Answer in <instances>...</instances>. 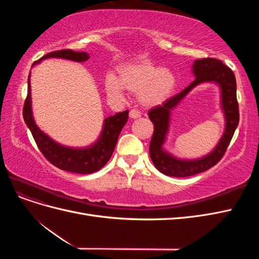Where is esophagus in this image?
Returning <instances> with one entry per match:
<instances>
[{"instance_id": "obj_1", "label": "esophagus", "mask_w": 259, "mask_h": 259, "mask_svg": "<svg viewBox=\"0 0 259 259\" xmlns=\"http://www.w3.org/2000/svg\"><path fill=\"white\" fill-rule=\"evenodd\" d=\"M140 116H142V113L136 110V109H132L130 111V117H132V119H138Z\"/></svg>"}]
</instances>
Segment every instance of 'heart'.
I'll return each instance as SVG.
<instances>
[{
  "mask_svg": "<svg viewBox=\"0 0 259 259\" xmlns=\"http://www.w3.org/2000/svg\"><path fill=\"white\" fill-rule=\"evenodd\" d=\"M176 77L168 69L159 68L148 61L128 65L120 69L119 79L110 73L106 76L105 88L109 96L123 98L124 90L139 94L146 106L158 105L174 91Z\"/></svg>",
  "mask_w": 259,
  "mask_h": 259,
  "instance_id": "1",
  "label": "heart"
}]
</instances>
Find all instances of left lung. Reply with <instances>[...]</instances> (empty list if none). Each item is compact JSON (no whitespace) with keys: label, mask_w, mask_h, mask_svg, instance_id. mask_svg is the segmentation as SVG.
I'll return each instance as SVG.
<instances>
[{"label":"left lung","mask_w":259,"mask_h":259,"mask_svg":"<svg viewBox=\"0 0 259 259\" xmlns=\"http://www.w3.org/2000/svg\"><path fill=\"white\" fill-rule=\"evenodd\" d=\"M192 67L195 75L194 81L177 95L166 99L160 106L153 107L148 112L149 119L154 125L149 153L156 169L166 176L189 177L216 165L224 156L239 124L237 82L232 70L223 64V61L215 58L198 59L194 61ZM202 81H216L221 85L222 105L226 115V130L221 142L208 156L194 161L177 160L164 153L161 149L168 128L169 112L195 84Z\"/></svg>","instance_id":"obj_1"}]
</instances>
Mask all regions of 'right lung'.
<instances>
[{"mask_svg":"<svg viewBox=\"0 0 259 259\" xmlns=\"http://www.w3.org/2000/svg\"><path fill=\"white\" fill-rule=\"evenodd\" d=\"M50 57L65 58L73 61H85L90 58L85 52H74L72 50H61L46 54L40 60ZM36 61V62H38ZM34 62V64H36ZM33 64V65H34ZM32 65V66H33ZM22 116L27 126L32 134L38 150L42 152L45 159L56 167L72 171L76 174H92L104 167L110 160L115 148L117 138L123 126L127 122L128 110L109 116L105 120L103 133L98 142L86 149L67 148L55 143L48 135L36 126L34 123L32 110H31V86L30 75L28 77V94L22 109Z\"/></svg>","mask_w":259,"mask_h":259,"instance_id":"right-lung-1","label":"right lung"}]
</instances>
